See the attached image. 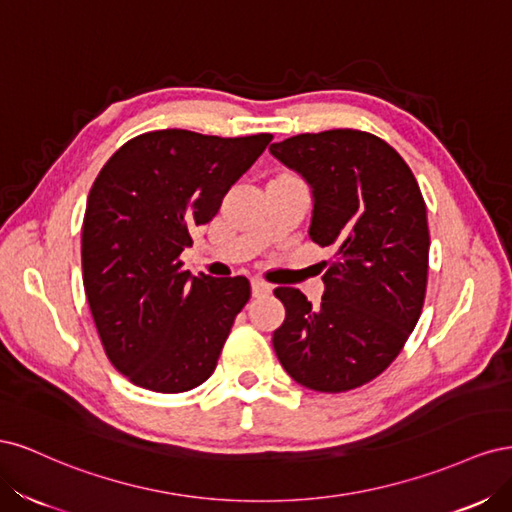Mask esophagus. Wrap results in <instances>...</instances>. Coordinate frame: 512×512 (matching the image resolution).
<instances>
[{"label":"esophagus","instance_id":"34e87169","mask_svg":"<svg viewBox=\"0 0 512 512\" xmlns=\"http://www.w3.org/2000/svg\"><path fill=\"white\" fill-rule=\"evenodd\" d=\"M271 284H267L265 280H258V277H256V280H252V294H254V297H262V294H269L271 292Z\"/></svg>","mask_w":512,"mask_h":512}]
</instances>
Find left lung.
<instances>
[{
  "instance_id": "obj_1",
  "label": "left lung",
  "mask_w": 512,
  "mask_h": 512,
  "mask_svg": "<svg viewBox=\"0 0 512 512\" xmlns=\"http://www.w3.org/2000/svg\"><path fill=\"white\" fill-rule=\"evenodd\" d=\"M312 190L309 239L333 247L312 307L299 288L275 297L286 318L273 348L292 380L342 393L380 376L421 316L427 265V207L399 153L359 130L299 134L269 147Z\"/></svg>"
}]
</instances>
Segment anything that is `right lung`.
I'll use <instances>...</instances> for the list:
<instances>
[{
  "instance_id": "1",
  "label": "right lung",
  "mask_w": 512,
  "mask_h": 512,
  "mask_svg": "<svg viewBox=\"0 0 512 512\" xmlns=\"http://www.w3.org/2000/svg\"><path fill=\"white\" fill-rule=\"evenodd\" d=\"M158 130L119 147L87 196L83 284L108 361L136 386L183 393L218 365L247 277L183 271L192 232L271 143Z\"/></svg>"
}]
</instances>
